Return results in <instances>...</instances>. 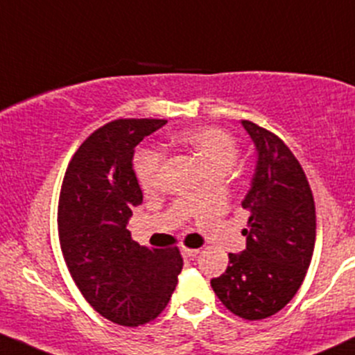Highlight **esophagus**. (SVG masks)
I'll use <instances>...</instances> for the list:
<instances>
[{
    "label": "esophagus",
    "instance_id": "1",
    "mask_svg": "<svg viewBox=\"0 0 355 355\" xmlns=\"http://www.w3.org/2000/svg\"><path fill=\"white\" fill-rule=\"evenodd\" d=\"M197 253H199V250L197 248H182V255L185 257V259H192V257H196Z\"/></svg>",
    "mask_w": 355,
    "mask_h": 355
}]
</instances>
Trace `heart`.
I'll use <instances>...</instances> for the list:
<instances>
[{"mask_svg":"<svg viewBox=\"0 0 355 355\" xmlns=\"http://www.w3.org/2000/svg\"><path fill=\"white\" fill-rule=\"evenodd\" d=\"M177 139L202 158L209 175H226L234 166L240 153L236 139L219 128L189 129L178 134ZM162 153L153 149H139L134 156V171L146 193L158 192L162 185Z\"/></svg>","mask_w":355,"mask_h":355,"instance_id":"heart-1","label":"heart"}]
</instances>
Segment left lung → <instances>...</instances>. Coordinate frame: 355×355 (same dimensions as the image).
<instances>
[{"label":"left lung","mask_w":355,"mask_h":355,"mask_svg":"<svg viewBox=\"0 0 355 355\" xmlns=\"http://www.w3.org/2000/svg\"><path fill=\"white\" fill-rule=\"evenodd\" d=\"M257 149L252 185L241 206L250 212L246 248L230 253L225 274L211 286L221 303L245 320L281 311L297 293L316 238L315 200L303 168L284 141L241 121Z\"/></svg>","instance_id":"1"}]
</instances>
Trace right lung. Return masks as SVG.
Wrapping results in <instances>:
<instances>
[{"label": "right lung", "mask_w": 355, "mask_h": 355, "mask_svg": "<svg viewBox=\"0 0 355 355\" xmlns=\"http://www.w3.org/2000/svg\"><path fill=\"white\" fill-rule=\"evenodd\" d=\"M166 124L163 119H117L96 129L71 158L58 225L71 277L96 313L139 327L165 309L184 267L178 248L149 250L130 238L132 209L143 190L134 148Z\"/></svg>", "instance_id": "1"}]
</instances>
